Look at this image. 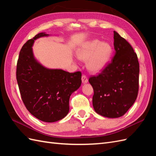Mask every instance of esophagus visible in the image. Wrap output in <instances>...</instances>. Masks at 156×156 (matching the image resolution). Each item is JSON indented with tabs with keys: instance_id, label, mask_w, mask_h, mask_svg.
I'll return each mask as SVG.
<instances>
[{
	"instance_id": "34e87169",
	"label": "esophagus",
	"mask_w": 156,
	"mask_h": 156,
	"mask_svg": "<svg viewBox=\"0 0 156 156\" xmlns=\"http://www.w3.org/2000/svg\"><path fill=\"white\" fill-rule=\"evenodd\" d=\"M82 81L83 83H86L88 82V79H87L86 75H83L82 76Z\"/></svg>"
}]
</instances>
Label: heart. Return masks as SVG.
Returning <instances> with one entry per match:
<instances>
[{"label":"heart","mask_w":156,"mask_h":156,"mask_svg":"<svg viewBox=\"0 0 156 156\" xmlns=\"http://www.w3.org/2000/svg\"><path fill=\"white\" fill-rule=\"evenodd\" d=\"M112 47L107 42L98 39L87 41L77 51V57L87 61V67L90 71L98 73L104 69L112 54Z\"/></svg>","instance_id":"1"}]
</instances>
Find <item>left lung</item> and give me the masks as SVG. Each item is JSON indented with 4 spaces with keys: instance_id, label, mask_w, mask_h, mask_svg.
Returning <instances> with one entry per match:
<instances>
[{
    "instance_id": "8db88e82",
    "label": "left lung",
    "mask_w": 156,
    "mask_h": 156,
    "mask_svg": "<svg viewBox=\"0 0 156 156\" xmlns=\"http://www.w3.org/2000/svg\"><path fill=\"white\" fill-rule=\"evenodd\" d=\"M115 53L101 73L89 78L94 91L95 112L108 118L125 115L136 99L139 87L137 55L125 39L114 31Z\"/></svg>"
}]
</instances>
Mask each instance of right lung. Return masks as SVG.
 <instances>
[{
  "label": "right lung",
  "instance_id": "right-lung-1",
  "mask_svg": "<svg viewBox=\"0 0 156 156\" xmlns=\"http://www.w3.org/2000/svg\"><path fill=\"white\" fill-rule=\"evenodd\" d=\"M40 33L23 45L19 54L16 79L22 99L29 112L40 121L53 122L69 112V99L82 83V73L49 69L35 58V40L48 36Z\"/></svg>",
  "mask_w": 156,
  "mask_h": 156
}]
</instances>
